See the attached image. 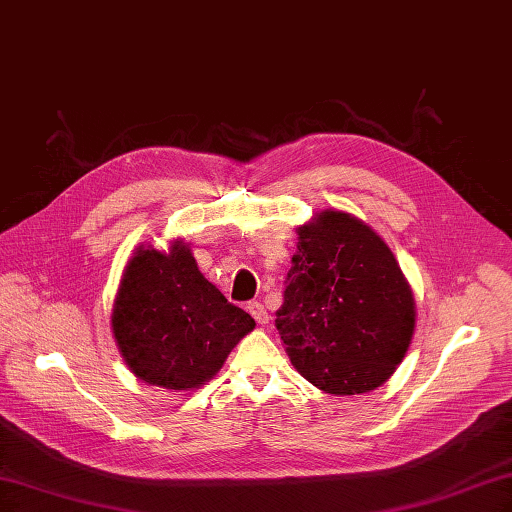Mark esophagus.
<instances>
[{"label":"esophagus","instance_id":"34e87169","mask_svg":"<svg viewBox=\"0 0 512 512\" xmlns=\"http://www.w3.org/2000/svg\"><path fill=\"white\" fill-rule=\"evenodd\" d=\"M247 312L252 314V318H254L258 324H267V322H269V312H267V307L262 305L260 301L247 303Z\"/></svg>","mask_w":512,"mask_h":512}]
</instances>
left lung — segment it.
<instances>
[{
	"label": "left lung",
	"instance_id": "1",
	"mask_svg": "<svg viewBox=\"0 0 512 512\" xmlns=\"http://www.w3.org/2000/svg\"><path fill=\"white\" fill-rule=\"evenodd\" d=\"M297 232L275 312L290 363L331 395L374 391L412 342V288L389 245L350 213L322 211Z\"/></svg>",
	"mask_w": 512,
	"mask_h": 512
}]
</instances>
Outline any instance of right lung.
I'll return each instance as SVG.
<instances>
[{
  "label": "right lung",
  "mask_w": 512,
  "mask_h": 512,
  "mask_svg": "<svg viewBox=\"0 0 512 512\" xmlns=\"http://www.w3.org/2000/svg\"><path fill=\"white\" fill-rule=\"evenodd\" d=\"M256 327L198 271L190 247H138L113 305V335L132 374L173 391L198 389Z\"/></svg>",
  "instance_id": "add662e5"
}]
</instances>
